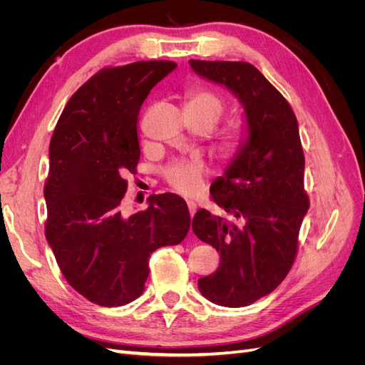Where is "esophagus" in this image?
<instances>
[{
    "mask_svg": "<svg viewBox=\"0 0 365 365\" xmlns=\"http://www.w3.org/2000/svg\"><path fill=\"white\" fill-rule=\"evenodd\" d=\"M187 205H189V212H190V216L193 217L195 213H196V204L193 201H189L187 202Z\"/></svg>",
    "mask_w": 365,
    "mask_h": 365,
    "instance_id": "34e87169",
    "label": "esophagus"
}]
</instances>
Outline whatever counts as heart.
I'll return each instance as SVG.
<instances>
[{
	"mask_svg": "<svg viewBox=\"0 0 365 365\" xmlns=\"http://www.w3.org/2000/svg\"><path fill=\"white\" fill-rule=\"evenodd\" d=\"M187 111L204 114L212 117L215 123L220 113H222V103L219 97L205 90H193L187 94ZM204 163L201 160H175L164 170V176L168 182L184 195L196 193L202 187Z\"/></svg>",
	"mask_w": 365,
	"mask_h": 365,
	"instance_id": "obj_1",
	"label": "heart"
}]
</instances>
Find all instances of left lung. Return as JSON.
I'll use <instances>...</instances> for the list:
<instances>
[{"instance_id":"8db88e82","label":"left lung","mask_w":365,"mask_h":365,"mask_svg":"<svg viewBox=\"0 0 365 365\" xmlns=\"http://www.w3.org/2000/svg\"><path fill=\"white\" fill-rule=\"evenodd\" d=\"M202 79L227 88L244 108L245 132L212 184L227 217L197 210L193 233L217 250L216 272L197 280L215 304L244 307L268 295L289 272L307 213L304 155L286 98L248 62L189 61Z\"/></svg>"}]
</instances>
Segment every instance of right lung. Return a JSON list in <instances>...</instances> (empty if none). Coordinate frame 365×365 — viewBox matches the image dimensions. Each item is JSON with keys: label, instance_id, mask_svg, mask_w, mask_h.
<instances>
[{"label": "right lung", "instance_id": "add662e5", "mask_svg": "<svg viewBox=\"0 0 365 365\" xmlns=\"http://www.w3.org/2000/svg\"><path fill=\"white\" fill-rule=\"evenodd\" d=\"M175 68L169 61H143L98 71L54 128L46 237L68 284L96 304L134 302L145 291L150 254L189 233V208L175 193L150 196L145 212L121 213L125 176L140 160V108Z\"/></svg>", "mask_w": 365, "mask_h": 365}]
</instances>
